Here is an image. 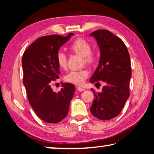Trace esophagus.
<instances>
[{"instance_id": "obj_1", "label": "esophagus", "mask_w": 154, "mask_h": 154, "mask_svg": "<svg viewBox=\"0 0 154 154\" xmlns=\"http://www.w3.org/2000/svg\"><path fill=\"white\" fill-rule=\"evenodd\" d=\"M77 90L79 91V92H83V91L85 90V88H83L82 87H78L77 88Z\"/></svg>"}]
</instances>
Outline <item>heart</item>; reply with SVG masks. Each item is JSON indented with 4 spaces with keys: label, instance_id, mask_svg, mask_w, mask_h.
<instances>
[{
    "label": "heart",
    "instance_id": "obj_1",
    "mask_svg": "<svg viewBox=\"0 0 154 154\" xmlns=\"http://www.w3.org/2000/svg\"><path fill=\"white\" fill-rule=\"evenodd\" d=\"M71 51L77 55L82 57L83 63L92 66L96 61L97 57L94 52L92 50V46L90 43L83 38H78L72 43L70 46ZM56 61L58 66L62 69L66 67L67 58L66 56L63 51H59L56 55ZM89 75V71L87 69H83L79 71H73L70 72L64 77L67 82L73 83L75 85H82Z\"/></svg>",
    "mask_w": 154,
    "mask_h": 154
}]
</instances>
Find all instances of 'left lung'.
Masks as SVG:
<instances>
[{"instance_id":"8db88e82","label":"left lung","mask_w":154,"mask_h":154,"mask_svg":"<svg viewBox=\"0 0 154 154\" xmlns=\"http://www.w3.org/2000/svg\"><path fill=\"white\" fill-rule=\"evenodd\" d=\"M90 36L95 38L100 53L98 66L90 82L101 81L105 84L101 92L92 90L94 99L90 111L99 119L109 120L118 116L129 97L130 55L122 40L110 31L97 30Z\"/></svg>"}]
</instances>
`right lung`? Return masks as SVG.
Wrapping results in <instances>:
<instances>
[{
  "label": "right lung",
  "mask_w": 154,
  "mask_h": 154,
  "mask_svg": "<svg viewBox=\"0 0 154 154\" xmlns=\"http://www.w3.org/2000/svg\"><path fill=\"white\" fill-rule=\"evenodd\" d=\"M66 36L52 35L43 36L32 43L22 57L23 83L28 100L36 114L48 123H58L67 116L75 85L64 83L60 92H54L51 82L59 78L60 66L56 55L60 47L70 39Z\"/></svg>",
  "instance_id": "1"
}]
</instances>
